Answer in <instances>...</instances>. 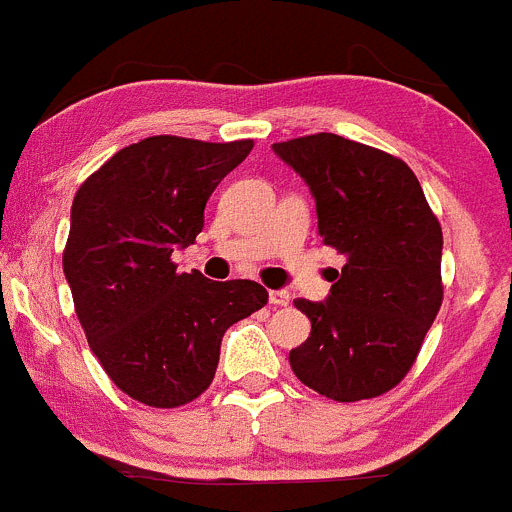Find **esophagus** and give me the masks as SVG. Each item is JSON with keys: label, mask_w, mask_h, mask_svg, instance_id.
Listing matches in <instances>:
<instances>
[{"label": "esophagus", "mask_w": 512, "mask_h": 512, "mask_svg": "<svg viewBox=\"0 0 512 512\" xmlns=\"http://www.w3.org/2000/svg\"><path fill=\"white\" fill-rule=\"evenodd\" d=\"M270 305H275V308H288L290 305L288 290H270Z\"/></svg>", "instance_id": "esophagus-1"}]
</instances>
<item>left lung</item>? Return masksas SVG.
<instances>
[{"mask_svg":"<svg viewBox=\"0 0 512 512\" xmlns=\"http://www.w3.org/2000/svg\"><path fill=\"white\" fill-rule=\"evenodd\" d=\"M315 197L323 245L346 255L326 303L295 300L310 336L293 374L333 401L374 399L414 366L442 308V227L414 171L336 133L272 143Z\"/></svg>","mask_w":512,"mask_h":512,"instance_id":"obj_1","label":"left lung"}]
</instances>
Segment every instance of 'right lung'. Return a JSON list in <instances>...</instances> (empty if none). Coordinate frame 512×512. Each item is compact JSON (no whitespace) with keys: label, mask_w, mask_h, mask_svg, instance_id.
<instances>
[{"label":"right lung","mask_w":512,"mask_h":512,"mask_svg":"<svg viewBox=\"0 0 512 512\" xmlns=\"http://www.w3.org/2000/svg\"><path fill=\"white\" fill-rule=\"evenodd\" d=\"M252 146L143 138L75 194L62 250L75 313L108 379L146 407H184L207 391L224 331L267 303L260 283H217L171 260L194 245L207 199Z\"/></svg>","instance_id":"1"}]
</instances>
